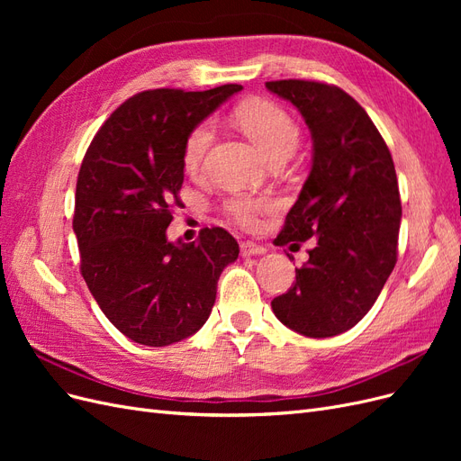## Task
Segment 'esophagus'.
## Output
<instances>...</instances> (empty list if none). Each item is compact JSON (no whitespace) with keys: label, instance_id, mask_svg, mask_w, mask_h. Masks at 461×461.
<instances>
[{"label":"esophagus","instance_id":"34e87169","mask_svg":"<svg viewBox=\"0 0 461 461\" xmlns=\"http://www.w3.org/2000/svg\"><path fill=\"white\" fill-rule=\"evenodd\" d=\"M240 254H242L244 258L261 256V254H265V248L259 246V244H256V242H252V240H246V242L240 244Z\"/></svg>","mask_w":461,"mask_h":461}]
</instances>
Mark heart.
I'll return each instance as SVG.
<instances>
[{"instance_id":"heart-1","label":"heart","mask_w":461,"mask_h":461,"mask_svg":"<svg viewBox=\"0 0 461 461\" xmlns=\"http://www.w3.org/2000/svg\"><path fill=\"white\" fill-rule=\"evenodd\" d=\"M240 127L248 132V136L256 140L263 151L267 153L269 159L292 153L298 144L300 129L296 121L288 115V111L267 100L246 102L236 111ZM215 127L212 119L198 122L188 132V138L183 149V163L188 173H198L205 161L207 149L213 142ZM273 203L265 198L252 196V194H232L222 203L225 213L242 227L252 229L258 225L261 213L271 209Z\"/></svg>"}]
</instances>
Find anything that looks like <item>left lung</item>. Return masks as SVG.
Here are the masks:
<instances>
[{"mask_svg":"<svg viewBox=\"0 0 461 461\" xmlns=\"http://www.w3.org/2000/svg\"><path fill=\"white\" fill-rule=\"evenodd\" d=\"M312 131L313 163L276 244L317 239L296 283L271 302L283 325L327 339L357 325L398 258L402 203L394 161L352 95L325 82L271 80Z\"/></svg>","mask_w":461,"mask_h":461,"instance_id":"8db88e82","label":"left lung"}]
</instances>
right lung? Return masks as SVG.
I'll return each mask as SVG.
<instances>
[{
    "instance_id": "add662e5",
    "label": "right lung",
    "mask_w": 461,
    "mask_h": 461,
    "mask_svg": "<svg viewBox=\"0 0 461 461\" xmlns=\"http://www.w3.org/2000/svg\"><path fill=\"white\" fill-rule=\"evenodd\" d=\"M240 90L136 94L82 159L73 217L80 273L104 315L138 344L169 346L200 330L222 269L239 258L225 229H203L185 244L167 240V227L180 205L188 132Z\"/></svg>"
}]
</instances>
